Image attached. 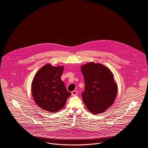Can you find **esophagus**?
<instances>
[{"mask_svg":"<svg viewBox=\"0 0 148 148\" xmlns=\"http://www.w3.org/2000/svg\"><path fill=\"white\" fill-rule=\"evenodd\" d=\"M77 90H74V91H73V92H71V95H73V96H75V95H77Z\"/></svg>","mask_w":148,"mask_h":148,"instance_id":"esophagus-1","label":"esophagus"}]
</instances>
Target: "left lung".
Segmentation results:
<instances>
[{
  "label": "left lung",
  "mask_w": 148,
  "mask_h": 148,
  "mask_svg": "<svg viewBox=\"0 0 148 148\" xmlns=\"http://www.w3.org/2000/svg\"><path fill=\"white\" fill-rule=\"evenodd\" d=\"M85 90L82 94L87 109L92 114L103 113L116 98L118 87L112 72L101 64L91 62L82 66Z\"/></svg>",
  "instance_id": "8db88e82"
}]
</instances>
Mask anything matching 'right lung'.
<instances>
[{
    "label": "right lung",
    "mask_w": 148,
    "mask_h": 148,
    "mask_svg": "<svg viewBox=\"0 0 148 148\" xmlns=\"http://www.w3.org/2000/svg\"><path fill=\"white\" fill-rule=\"evenodd\" d=\"M64 66H43L35 74L32 84V95L36 104L43 110L56 113L63 108L71 95L61 80Z\"/></svg>",
    "instance_id": "obj_1"
}]
</instances>
